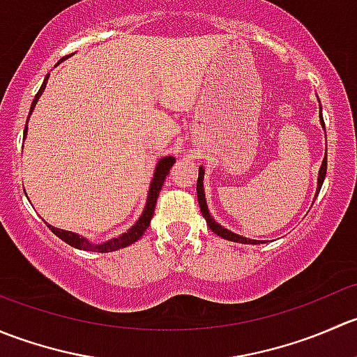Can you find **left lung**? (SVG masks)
Returning <instances> with one entry per match:
<instances>
[{
    "label": "left lung",
    "mask_w": 357,
    "mask_h": 357,
    "mask_svg": "<svg viewBox=\"0 0 357 357\" xmlns=\"http://www.w3.org/2000/svg\"><path fill=\"white\" fill-rule=\"evenodd\" d=\"M319 122H321L323 129H325V122H323V117H321V105H319ZM204 174H205V169L199 167V179H197V197H199V205H200L202 215H204L205 221H207L208 228H211L212 231L215 233V235L221 236V238H225V240H229V242L248 243V245H257V243H264L262 240H250V238H245V236H242V235H236V233L229 231V229H226L225 226H221L219 222H215V219L212 218L211 212H208L207 200H205ZM325 176H326V153H325V158H323L321 167H319V172H318V188H316V195H318L319 190H321L323 181H325Z\"/></svg>",
    "instance_id": "1"
}]
</instances>
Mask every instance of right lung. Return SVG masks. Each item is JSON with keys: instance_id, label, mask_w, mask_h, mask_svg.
I'll return each instance as SVG.
<instances>
[{"instance_id": "obj_1", "label": "right lung", "mask_w": 357, "mask_h": 357, "mask_svg": "<svg viewBox=\"0 0 357 357\" xmlns=\"http://www.w3.org/2000/svg\"><path fill=\"white\" fill-rule=\"evenodd\" d=\"M66 59H68V56H66ZM66 59L60 60L59 63H62ZM48 77H50V74L46 75L45 81H43V84H41V89H39L38 95H36L34 100H32L29 117H31V114H32V110H34L36 103H38V100L41 98L43 91H45L46 82H48ZM29 117H27V122H29ZM25 136H27V126H25V129H24V139H25ZM174 162H176V158L172 155L158 158V162L155 165V172H153L152 183H150L149 197H146V204H145V208H143L142 215H139L138 221H136L135 225H132L131 228L128 229V231L122 233V235L117 236V238H110V240H107V242H103V243H93V242H89L88 238H84L82 235H77V233L66 231V229L55 228V226H52V225H48V228L52 229V231L55 233V235L59 236L60 240H63V242L68 243L70 247L79 248V250L102 252V254H105V252H114V250H119V248H124V247L131 245V243H135L136 240L142 238L143 233H145L146 228L150 226V221H152V218H153V211H155L158 193H160L162 185H164V181H165V176L169 174V169L172 167V164H174Z\"/></svg>"}]
</instances>
